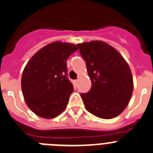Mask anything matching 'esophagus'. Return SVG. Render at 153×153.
Listing matches in <instances>:
<instances>
[{
	"instance_id": "esophagus-1",
	"label": "esophagus",
	"mask_w": 153,
	"mask_h": 153,
	"mask_svg": "<svg viewBox=\"0 0 153 153\" xmlns=\"http://www.w3.org/2000/svg\"><path fill=\"white\" fill-rule=\"evenodd\" d=\"M74 82H75V85H77V84H78V80H75V81H74Z\"/></svg>"
}]
</instances>
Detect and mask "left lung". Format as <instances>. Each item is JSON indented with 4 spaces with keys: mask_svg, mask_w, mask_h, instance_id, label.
Returning a JSON list of instances; mask_svg holds the SVG:
<instances>
[{
    "mask_svg": "<svg viewBox=\"0 0 153 153\" xmlns=\"http://www.w3.org/2000/svg\"><path fill=\"white\" fill-rule=\"evenodd\" d=\"M87 63L91 89L81 93L86 109L102 119L116 117L125 110L132 95L131 69L120 53L100 40L77 45Z\"/></svg>",
    "mask_w": 153,
    "mask_h": 153,
    "instance_id": "left-lung-1",
    "label": "left lung"
}]
</instances>
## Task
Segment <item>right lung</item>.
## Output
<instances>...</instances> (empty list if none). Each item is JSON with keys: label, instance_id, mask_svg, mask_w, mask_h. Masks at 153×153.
I'll use <instances>...</instances> for the list:
<instances>
[{"label": "right lung", "instance_id": "1", "mask_svg": "<svg viewBox=\"0 0 153 153\" xmlns=\"http://www.w3.org/2000/svg\"><path fill=\"white\" fill-rule=\"evenodd\" d=\"M77 50L74 44L53 42L36 52L26 64L22 75V93L37 116L52 119L66 108L74 90L66 77V61Z\"/></svg>", "mask_w": 153, "mask_h": 153}]
</instances>
